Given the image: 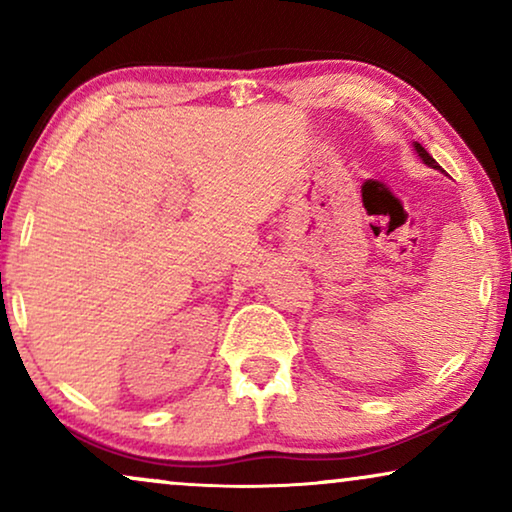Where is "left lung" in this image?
Wrapping results in <instances>:
<instances>
[{
	"label": "left lung",
	"mask_w": 512,
	"mask_h": 512,
	"mask_svg": "<svg viewBox=\"0 0 512 512\" xmlns=\"http://www.w3.org/2000/svg\"><path fill=\"white\" fill-rule=\"evenodd\" d=\"M415 151L419 153V158H422L426 165H429V167H433V170H440V165L436 163V160H433V158H431V153H429V151H426L422 144H417V142H415Z\"/></svg>",
	"instance_id": "1"
}]
</instances>
